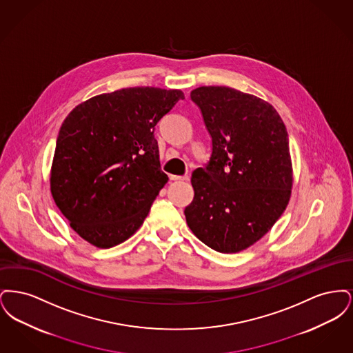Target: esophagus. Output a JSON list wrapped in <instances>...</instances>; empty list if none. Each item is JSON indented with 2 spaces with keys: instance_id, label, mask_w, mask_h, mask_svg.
Listing matches in <instances>:
<instances>
[{
  "instance_id": "1",
  "label": "esophagus",
  "mask_w": 353,
  "mask_h": 353,
  "mask_svg": "<svg viewBox=\"0 0 353 353\" xmlns=\"http://www.w3.org/2000/svg\"><path fill=\"white\" fill-rule=\"evenodd\" d=\"M170 180L172 181H186V180H189V176H174V174H170Z\"/></svg>"
}]
</instances>
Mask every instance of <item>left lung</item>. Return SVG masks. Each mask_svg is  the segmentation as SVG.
Segmentation results:
<instances>
[{"label":"left lung","mask_w":353,"mask_h":353,"mask_svg":"<svg viewBox=\"0 0 353 353\" xmlns=\"http://www.w3.org/2000/svg\"><path fill=\"white\" fill-rule=\"evenodd\" d=\"M212 137V154L192 173L188 226L219 252L248 249L283 214L292 188L288 134L268 101L222 85L190 92Z\"/></svg>","instance_id":"1"}]
</instances>
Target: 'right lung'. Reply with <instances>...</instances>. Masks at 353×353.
<instances>
[{
    "label": "right lung",
    "instance_id": "add662e5",
    "mask_svg": "<svg viewBox=\"0 0 353 353\" xmlns=\"http://www.w3.org/2000/svg\"><path fill=\"white\" fill-rule=\"evenodd\" d=\"M184 98L180 90L121 88L84 101L63 121L51 194L70 226L91 245L117 246L148 216L168 181L154 127Z\"/></svg>",
    "mask_w": 353,
    "mask_h": 353
}]
</instances>
